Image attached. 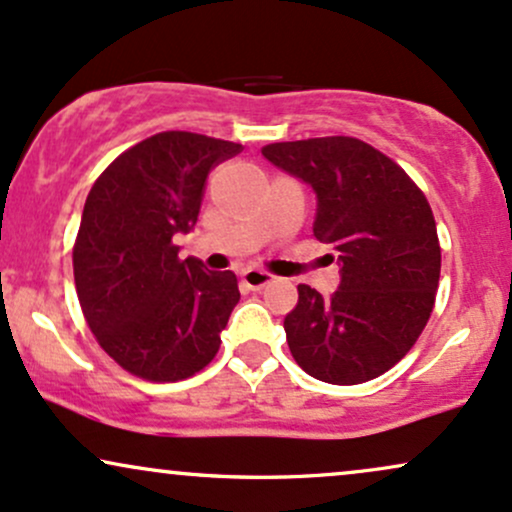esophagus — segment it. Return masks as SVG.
Masks as SVG:
<instances>
[{"label": "esophagus", "mask_w": 512, "mask_h": 512, "mask_svg": "<svg viewBox=\"0 0 512 512\" xmlns=\"http://www.w3.org/2000/svg\"><path fill=\"white\" fill-rule=\"evenodd\" d=\"M272 281H274V276L262 272V269H245V272H243V284L252 291H260L267 284H272Z\"/></svg>", "instance_id": "obj_1"}]
</instances>
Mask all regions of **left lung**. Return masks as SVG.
<instances>
[{"label": "left lung", "mask_w": 512, "mask_h": 512, "mask_svg": "<svg viewBox=\"0 0 512 512\" xmlns=\"http://www.w3.org/2000/svg\"><path fill=\"white\" fill-rule=\"evenodd\" d=\"M262 156L313 187V233L339 264L330 298L298 286L284 317L293 358L322 383L378 378L414 346L436 303L440 245L424 192L354 137L269 144Z\"/></svg>", "instance_id": "obj_1"}]
</instances>
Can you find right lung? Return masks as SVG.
<instances>
[{
  "label": "right lung",
  "mask_w": 512,
  "mask_h": 512,
  "mask_svg": "<svg viewBox=\"0 0 512 512\" xmlns=\"http://www.w3.org/2000/svg\"><path fill=\"white\" fill-rule=\"evenodd\" d=\"M238 151L204 134L161 132L117 156L88 192L76 296L105 354L139 378L185 380L219 351L240 301L236 274L180 260L173 238L195 228L209 170Z\"/></svg>",
  "instance_id": "right-lung-1"
}]
</instances>
